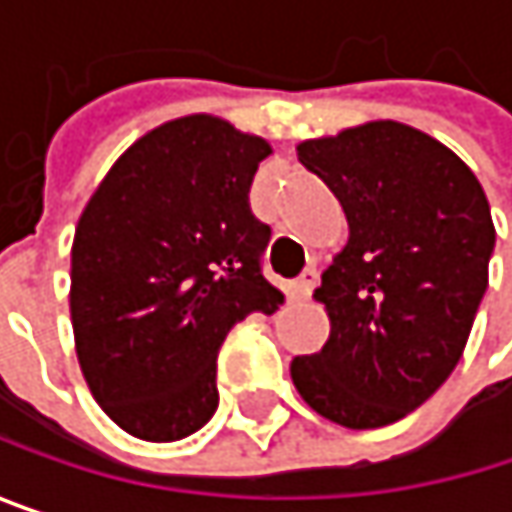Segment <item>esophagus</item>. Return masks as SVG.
Wrapping results in <instances>:
<instances>
[{"mask_svg":"<svg viewBox=\"0 0 512 512\" xmlns=\"http://www.w3.org/2000/svg\"><path fill=\"white\" fill-rule=\"evenodd\" d=\"M317 281H320V272H317V269L311 266V269H305V272H302V275L296 278V284H293V287H296V293H299L302 299H311V293H314Z\"/></svg>","mask_w":512,"mask_h":512,"instance_id":"1","label":"esophagus"}]
</instances>
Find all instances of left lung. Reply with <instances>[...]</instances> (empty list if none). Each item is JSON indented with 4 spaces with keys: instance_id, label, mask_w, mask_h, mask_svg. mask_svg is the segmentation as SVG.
Returning a JSON list of instances; mask_svg holds the SVG:
<instances>
[{
    "instance_id": "8db88e82",
    "label": "left lung",
    "mask_w": 512,
    "mask_h": 512,
    "mask_svg": "<svg viewBox=\"0 0 512 512\" xmlns=\"http://www.w3.org/2000/svg\"><path fill=\"white\" fill-rule=\"evenodd\" d=\"M296 151L341 201L350 240L314 290L329 341L293 358V385L341 427L394 424L439 391L465 350L495 249L486 192L454 151L397 121Z\"/></svg>"
}]
</instances>
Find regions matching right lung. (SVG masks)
<instances>
[{
  "label": "right lung",
  "instance_id": "right-lung-1",
  "mask_svg": "<svg viewBox=\"0 0 512 512\" xmlns=\"http://www.w3.org/2000/svg\"><path fill=\"white\" fill-rule=\"evenodd\" d=\"M260 136L213 115L130 145L85 204L70 252L82 376L130 436L177 442L216 406V356L249 314L284 302L260 269L269 225L252 213Z\"/></svg>",
  "mask_w": 512,
  "mask_h": 512
}]
</instances>
